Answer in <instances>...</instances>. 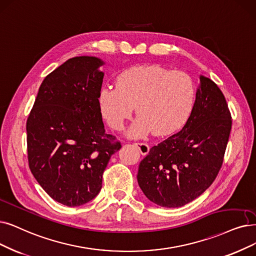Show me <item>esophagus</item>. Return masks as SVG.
<instances>
[{
    "label": "esophagus",
    "mask_w": 256,
    "mask_h": 256,
    "mask_svg": "<svg viewBox=\"0 0 256 256\" xmlns=\"http://www.w3.org/2000/svg\"><path fill=\"white\" fill-rule=\"evenodd\" d=\"M136 146L138 148V150H140V154H142V156L148 154L150 147H149V145L147 144V142H136Z\"/></svg>",
    "instance_id": "1"
}]
</instances>
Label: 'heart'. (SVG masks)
Listing matches in <instances>:
<instances>
[{
	"mask_svg": "<svg viewBox=\"0 0 256 256\" xmlns=\"http://www.w3.org/2000/svg\"><path fill=\"white\" fill-rule=\"evenodd\" d=\"M196 96V84L184 71L140 65L122 72L116 87L102 89L100 105L108 124L116 130L122 129L136 107L138 118L130 128L131 136H142L150 131L166 136L187 122Z\"/></svg>",
	"mask_w": 256,
	"mask_h": 256,
	"instance_id": "heart-1",
	"label": "heart"
}]
</instances>
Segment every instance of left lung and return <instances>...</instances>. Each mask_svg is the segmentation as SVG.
<instances>
[{"mask_svg": "<svg viewBox=\"0 0 256 256\" xmlns=\"http://www.w3.org/2000/svg\"><path fill=\"white\" fill-rule=\"evenodd\" d=\"M186 125L153 146L140 162L138 185L156 205L178 208L205 192L222 168L232 126L231 114L218 85L200 76Z\"/></svg>", "mask_w": 256, "mask_h": 256, "instance_id": "obj_1", "label": "left lung"}]
</instances>
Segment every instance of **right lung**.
Returning a JSON list of instances; mask_svg holds the SVG:
<instances>
[{
	"label": "right lung",
	"mask_w": 256,
	"mask_h": 256,
	"mask_svg": "<svg viewBox=\"0 0 256 256\" xmlns=\"http://www.w3.org/2000/svg\"><path fill=\"white\" fill-rule=\"evenodd\" d=\"M104 63L69 58L40 84L26 122L30 171L48 196L68 207L94 200L120 142L105 132L98 98Z\"/></svg>",
	"instance_id": "1"
}]
</instances>
